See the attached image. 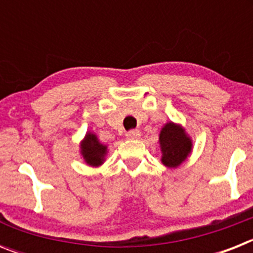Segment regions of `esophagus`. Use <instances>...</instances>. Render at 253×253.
<instances>
[{"label": "esophagus", "instance_id": "esophagus-1", "mask_svg": "<svg viewBox=\"0 0 253 253\" xmlns=\"http://www.w3.org/2000/svg\"><path fill=\"white\" fill-rule=\"evenodd\" d=\"M140 137V131L139 130H130L126 133V139H130V140H134V139H138V138Z\"/></svg>", "mask_w": 253, "mask_h": 253}]
</instances>
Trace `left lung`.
<instances>
[{
  "instance_id": "8db88e82",
  "label": "left lung",
  "mask_w": 253,
  "mask_h": 253,
  "mask_svg": "<svg viewBox=\"0 0 253 253\" xmlns=\"http://www.w3.org/2000/svg\"><path fill=\"white\" fill-rule=\"evenodd\" d=\"M161 162L167 169H177L193 152V139L186 129L175 122H169L161 128L158 135Z\"/></svg>"
}]
</instances>
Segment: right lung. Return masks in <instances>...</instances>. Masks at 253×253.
I'll list each match as a JSON object with an SVG mask.
<instances>
[{
    "mask_svg": "<svg viewBox=\"0 0 253 253\" xmlns=\"http://www.w3.org/2000/svg\"><path fill=\"white\" fill-rule=\"evenodd\" d=\"M107 152L106 144H102L92 131H86L84 139L80 142V156L87 166L96 169L104 165Z\"/></svg>",
    "mask_w": 253,
    "mask_h": 253,
    "instance_id": "obj_1",
    "label": "right lung"
}]
</instances>
